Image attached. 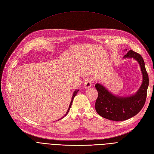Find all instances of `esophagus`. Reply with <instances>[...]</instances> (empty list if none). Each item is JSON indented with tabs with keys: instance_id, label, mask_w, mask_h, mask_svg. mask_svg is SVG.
<instances>
[{
	"instance_id": "34e87169",
	"label": "esophagus",
	"mask_w": 154,
	"mask_h": 154,
	"mask_svg": "<svg viewBox=\"0 0 154 154\" xmlns=\"http://www.w3.org/2000/svg\"><path fill=\"white\" fill-rule=\"evenodd\" d=\"M92 83V79L91 77H88L85 79L84 81V87L85 88H89L91 87Z\"/></svg>"
}]
</instances>
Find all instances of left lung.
Here are the masks:
<instances>
[{
    "mask_svg": "<svg viewBox=\"0 0 154 154\" xmlns=\"http://www.w3.org/2000/svg\"><path fill=\"white\" fill-rule=\"evenodd\" d=\"M124 58H134L139 62L143 75V81L139 90L134 95L126 97H117L110 93L99 84L95 87L98 92L95 107L98 114L114 121H123L135 116L142 110L147 98L149 75L145 69L142 57L132 50L129 51Z\"/></svg>",
    "mask_w": 154,
    "mask_h": 154,
    "instance_id": "1",
    "label": "left lung"
}]
</instances>
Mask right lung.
Listing matches in <instances>:
<instances>
[{
  "instance_id": "1",
  "label": "right lung",
  "mask_w": 154,
  "mask_h": 154,
  "mask_svg": "<svg viewBox=\"0 0 154 154\" xmlns=\"http://www.w3.org/2000/svg\"><path fill=\"white\" fill-rule=\"evenodd\" d=\"M79 92V90H76L74 92V94H73V96H72V100H71V102H70V106H69V109H68V110H67V113L66 114V115H65V116H67V114H68V112L70 110V107H71V106H72V102H73V99H74V97L76 95V94H77V92Z\"/></svg>"
}]
</instances>
